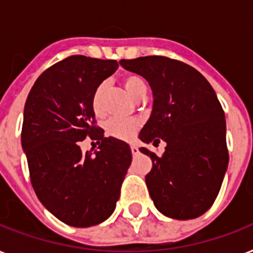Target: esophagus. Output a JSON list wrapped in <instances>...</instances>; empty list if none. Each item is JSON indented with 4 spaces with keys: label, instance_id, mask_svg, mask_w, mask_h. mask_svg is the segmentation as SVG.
Returning a JSON list of instances; mask_svg holds the SVG:
<instances>
[{
    "label": "esophagus",
    "instance_id": "obj_1",
    "mask_svg": "<svg viewBox=\"0 0 253 253\" xmlns=\"http://www.w3.org/2000/svg\"><path fill=\"white\" fill-rule=\"evenodd\" d=\"M131 152H132L134 156H136V155L139 154V148L136 146H131Z\"/></svg>",
    "mask_w": 253,
    "mask_h": 253
}]
</instances>
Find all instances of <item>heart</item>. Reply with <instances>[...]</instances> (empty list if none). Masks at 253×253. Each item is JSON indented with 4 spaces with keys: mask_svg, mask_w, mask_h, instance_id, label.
Here are the masks:
<instances>
[{
    "mask_svg": "<svg viewBox=\"0 0 253 253\" xmlns=\"http://www.w3.org/2000/svg\"><path fill=\"white\" fill-rule=\"evenodd\" d=\"M123 85L135 99H140L147 93L146 81L138 75H127L123 77ZM103 94H105V84H101L99 86H97L93 93V97H91V109H93V113L98 117L103 114ZM139 126H140V122L135 118H113L105 123V131L111 138L130 140L134 138Z\"/></svg>",
    "mask_w": 253,
    "mask_h": 253,
    "instance_id": "heart-1",
    "label": "heart"
}]
</instances>
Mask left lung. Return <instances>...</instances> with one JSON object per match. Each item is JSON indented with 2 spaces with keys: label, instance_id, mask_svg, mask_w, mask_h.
<instances>
[{
  "label": "left lung",
  "instance_id": "left-lung-1",
  "mask_svg": "<svg viewBox=\"0 0 253 253\" xmlns=\"http://www.w3.org/2000/svg\"><path fill=\"white\" fill-rule=\"evenodd\" d=\"M123 68L144 77L154 105L139 134L163 156L139 148L152 160L146 176L159 211L173 219H193L211 208L228 167L226 119L215 91L190 65L164 56L121 60Z\"/></svg>",
  "mask_w": 253,
  "mask_h": 253
}]
</instances>
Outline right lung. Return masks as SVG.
Segmentation results:
<instances>
[{
	"label": "right lung",
	"instance_id": "1",
	"mask_svg": "<svg viewBox=\"0 0 253 253\" xmlns=\"http://www.w3.org/2000/svg\"><path fill=\"white\" fill-rule=\"evenodd\" d=\"M117 68L115 60L69 56L38 77L26 101L21 140L31 184L42 205L73 227L113 214L131 164L130 146L105 138L91 109L94 90ZM87 136L100 144L94 154L81 151Z\"/></svg>",
	"mask_w": 253,
	"mask_h": 253
}]
</instances>
